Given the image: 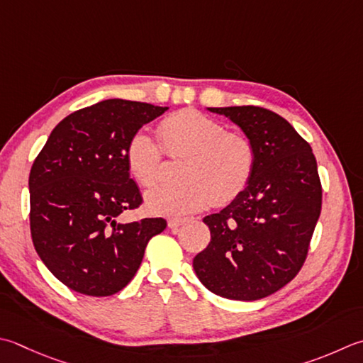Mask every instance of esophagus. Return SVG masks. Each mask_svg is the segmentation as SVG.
<instances>
[{"label": "esophagus", "instance_id": "esophagus-1", "mask_svg": "<svg viewBox=\"0 0 363 363\" xmlns=\"http://www.w3.org/2000/svg\"><path fill=\"white\" fill-rule=\"evenodd\" d=\"M182 225H184V220H182V218H169V220H168V226H169V228H172L173 231L179 228V226H182Z\"/></svg>", "mask_w": 363, "mask_h": 363}]
</instances>
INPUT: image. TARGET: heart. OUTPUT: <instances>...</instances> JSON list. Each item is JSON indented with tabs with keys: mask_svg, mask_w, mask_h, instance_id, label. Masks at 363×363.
<instances>
[{
	"mask_svg": "<svg viewBox=\"0 0 363 363\" xmlns=\"http://www.w3.org/2000/svg\"><path fill=\"white\" fill-rule=\"evenodd\" d=\"M157 133L162 147L140 130L125 149L129 172L145 187L159 179L162 149L168 155L184 154L177 169L184 179L160 184L146 194V209L152 214L177 217L204 209L212 200L226 204L250 182L253 145L244 135L230 133L218 121L195 110H181L163 119Z\"/></svg>",
	"mask_w": 363,
	"mask_h": 363,
	"instance_id": "b5f03b06",
	"label": "heart"
}]
</instances>
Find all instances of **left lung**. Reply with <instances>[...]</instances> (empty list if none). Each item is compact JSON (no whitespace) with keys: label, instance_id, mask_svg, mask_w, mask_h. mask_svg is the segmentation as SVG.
Returning <instances> with one entry per match:
<instances>
[{"label":"left lung","instance_id":"obj_1","mask_svg":"<svg viewBox=\"0 0 363 363\" xmlns=\"http://www.w3.org/2000/svg\"><path fill=\"white\" fill-rule=\"evenodd\" d=\"M236 124L255 149L248 186L206 216L211 242L194 258L211 293L233 301L274 294L301 271L321 214L323 189L310 145L285 118L261 106L208 108Z\"/></svg>","mask_w":363,"mask_h":363}]
</instances>
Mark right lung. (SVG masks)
I'll return each instance as SVG.
<instances>
[{"label":"right lung","instance_id":"add662e5","mask_svg":"<svg viewBox=\"0 0 363 363\" xmlns=\"http://www.w3.org/2000/svg\"><path fill=\"white\" fill-rule=\"evenodd\" d=\"M168 106L108 99L64 118L30 173V225L39 258L64 285L86 296H111L129 283L149 239L167 220L123 223L141 195L125 149L133 133Z\"/></svg>","mask_w":363,"mask_h":363}]
</instances>
